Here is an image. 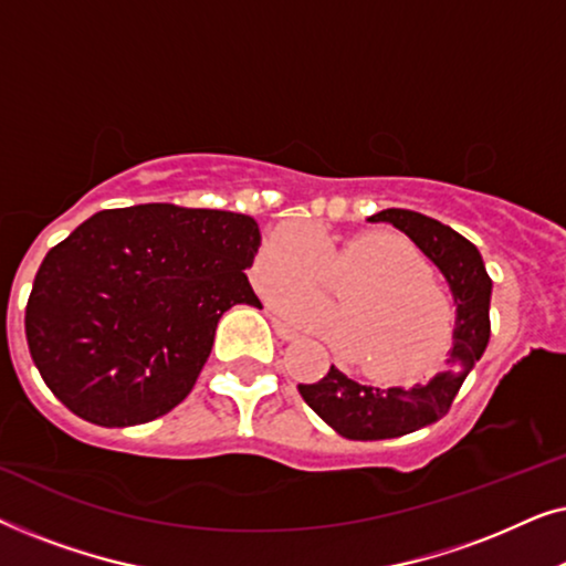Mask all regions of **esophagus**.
<instances>
[{
    "label": "esophagus",
    "mask_w": 566,
    "mask_h": 566,
    "mask_svg": "<svg viewBox=\"0 0 566 566\" xmlns=\"http://www.w3.org/2000/svg\"><path fill=\"white\" fill-rule=\"evenodd\" d=\"M273 329H275V335H277V337L285 339V343H291V339H296V337H298V332H296V329H291L289 324L281 322V319H275V316H273Z\"/></svg>",
    "instance_id": "obj_1"
}]
</instances>
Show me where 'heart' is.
<instances>
[{"instance_id": "b5f03b06", "label": "heart", "mask_w": 566, "mask_h": 566, "mask_svg": "<svg viewBox=\"0 0 566 566\" xmlns=\"http://www.w3.org/2000/svg\"><path fill=\"white\" fill-rule=\"evenodd\" d=\"M420 250L399 234H358L337 242L312 223H285L262 247L252 277L262 296L293 322L319 332L370 376L409 378L443 358L453 332L451 298L432 283ZM327 274H360L338 292V306L306 290Z\"/></svg>"}]
</instances>
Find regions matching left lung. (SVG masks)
Returning <instances> with one entry per match:
<instances>
[{
  "label": "left lung",
  "instance_id": "left-lung-1",
  "mask_svg": "<svg viewBox=\"0 0 566 566\" xmlns=\"http://www.w3.org/2000/svg\"><path fill=\"white\" fill-rule=\"evenodd\" d=\"M368 221L391 223L440 270L451 289L455 322L443 368L428 381L370 386L353 381L332 366L329 374L316 384H298L306 405L347 440L399 438L438 422L490 343L492 281L476 247L455 229L407 208H386Z\"/></svg>",
  "mask_w": 566,
  "mask_h": 566
}]
</instances>
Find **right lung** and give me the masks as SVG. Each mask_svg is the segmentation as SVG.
I'll list each match as a JSON object with an SVG mask.
<instances>
[{
    "label": "right lung",
    "mask_w": 566,
    "mask_h": 566,
    "mask_svg": "<svg viewBox=\"0 0 566 566\" xmlns=\"http://www.w3.org/2000/svg\"><path fill=\"white\" fill-rule=\"evenodd\" d=\"M252 216L144 203L99 211L45 254L25 308L43 381L82 420L130 428L188 397L223 312L262 308Z\"/></svg>",
    "instance_id": "right-lung-1"
}]
</instances>
